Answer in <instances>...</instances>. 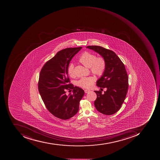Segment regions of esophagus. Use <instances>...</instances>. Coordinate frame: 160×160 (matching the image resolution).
Segmentation results:
<instances>
[{
  "label": "esophagus",
  "mask_w": 160,
  "mask_h": 160,
  "mask_svg": "<svg viewBox=\"0 0 160 160\" xmlns=\"http://www.w3.org/2000/svg\"><path fill=\"white\" fill-rule=\"evenodd\" d=\"M90 90H88V89H85V93H88V92H90Z\"/></svg>",
  "instance_id": "34e87169"
}]
</instances>
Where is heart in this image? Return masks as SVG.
Here are the masks:
<instances>
[{"mask_svg":"<svg viewBox=\"0 0 160 160\" xmlns=\"http://www.w3.org/2000/svg\"><path fill=\"white\" fill-rule=\"evenodd\" d=\"M79 62L86 67L90 68V71L95 75L100 76L103 74L105 70L106 61L102 57H98L91 52H84L79 59ZM68 73L71 78H74L75 74L74 65L70 63L68 67ZM95 78L93 76L81 78L78 82V86L84 88H90L95 82Z\"/></svg>","mask_w":160,"mask_h":160,"instance_id":"heart-1","label":"heart"}]
</instances>
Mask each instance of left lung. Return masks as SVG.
I'll return each instance as SVG.
<instances>
[{"instance_id": "8db88e82", "label": "left lung", "mask_w": 160, "mask_h": 160, "mask_svg": "<svg viewBox=\"0 0 160 160\" xmlns=\"http://www.w3.org/2000/svg\"><path fill=\"white\" fill-rule=\"evenodd\" d=\"M103 58L105 70L97 82V86L106 88L102 94L100 90L94 91L97 99L94 105L99 112L110 115L118 112L124 102L128 88V78L124 64L113 51L98 46H87Z\"/></svg>"}]
</instances>
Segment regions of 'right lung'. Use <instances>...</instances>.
I'll list each match as a JSON object with an SVG mask.
<instances>
[{
  "label": "right lung",
  "instance_id": "add662e5",
  "mask_svg": "<svg viewBox=\"0 0 160 160\" xmlns=\"http://www.w3.org/2000/svg\"><path fill=\"white\" fill-rule=\"evenodd\" d=\"M82 48L60 50L44 64L40 72L38 87L46 108L54 116L64 120L78 113L80 101L85 94L83 89L70 84L68 75L70 61ZM71 89L73 93L67 96L66 90Z\"/></svg>",
  "mask_w": 160,
  "mask_h": 160
}]
</instances>
